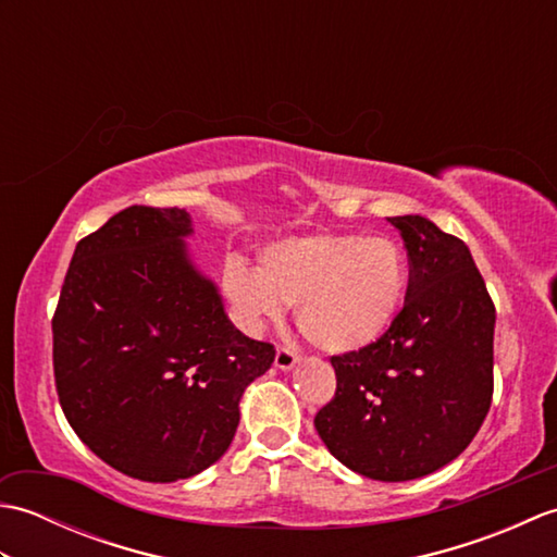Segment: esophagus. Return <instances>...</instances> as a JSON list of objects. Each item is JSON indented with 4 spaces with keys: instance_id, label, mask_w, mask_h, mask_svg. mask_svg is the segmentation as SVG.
Instances as JSON below:
<instances>
[{
    "instance_id": "esophagus-1",
    "label": "esophagus",
    "mask_w": 557,
    "mask_h": 557,
    "mask_svg": "<svg viewBox=\"0 0 557 557\" xmlns=\"http://www.w3.org/2000/svg\"><path fill=\"white\" fill-rule=\"evenodd\" d=\"M297 361H299V354L297 351H292L289 347H277V351H275V366H277V369L289 371Z\"/></svg>"
}]
</instances>
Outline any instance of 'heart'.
Returning <instances> with one entry per match:
<instances>
[{"label":"heart","mask_w":557,"mask_h":557,"mask_svg":"<svg viewBox=\"0 0 557 557\" xmlns=\"http://www.w3.org/2000/svg\"><path fill=\"white\" fill-rule=\"evenodd\" d=\"M409 260L385 234H315L268 246L258 270L232 260L222 289L248 325L297 306L301 335L323 351H359L381 339L405 306Z\"/></svg>","instance_id":"obj_1"}]
</instances>
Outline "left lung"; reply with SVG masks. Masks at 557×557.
<instances>
[{
  "label": "left lung",
  "instance_id": "left-lung-1",
  "mask_svg": "<svg viewBox=\"0 0 557 557\" xmlns=\"http://www.w3.org/2000/svg\"><path fill=\"white\" fill-rule=\"evenodd\" d=\"M387 220L409 256L405 306L373 345L330 357L337 389L313 423L357 474L411 481L465 453L486 419L495 306L465 242L421 215Z\"/></svg>",
  "mask_w": 557,
  "mask_h": 557
}]
</instances>
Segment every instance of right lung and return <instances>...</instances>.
<instances>
[{
  "label": "right lung",
  "instance_id": "1",
  "mask_svg": "<svg viewBox=\"0 0 557 557\" xmlns=\"http://www.w3.org/2000/svg\"><path fill=\"white\" fill-rule=\"evenodd\" d=\"M180 208L132 206L76 244L52 315L54 387L71 429L122 474L170 483L227 453L244 387L275 347L227 321L188 263Z\"/></svg>",
  "mask_w": 557,
  "mask_h": 557
}]
</instances>
